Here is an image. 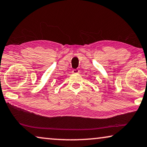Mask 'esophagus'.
Listing matches in <instances>:
<instances>
[{
	"instance_id": "1",
	"label": "esophagus",
	"mask_w": 147,
	"mask_h": 147,
	"mask_svg": "<svg viewBox=\"0 0 147 147\" xmlns=\"http://www.w3.org/2000/svg\"><path fill=\"white\" fill-rule=\"evenodd\" d=\"M72 73H73V74H79V73H80V70H79L78 69H73V71H72Z\"/></svg>"
}]
</instances>
